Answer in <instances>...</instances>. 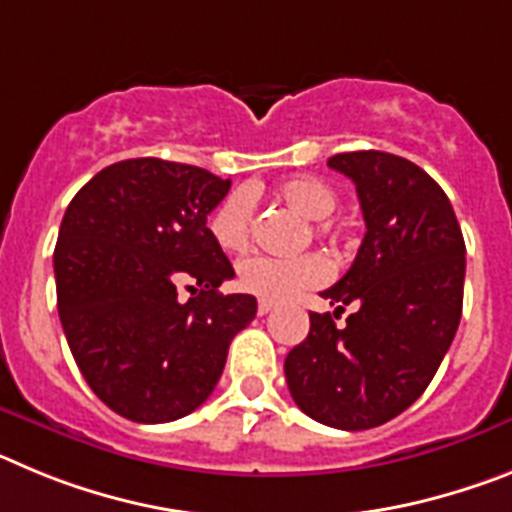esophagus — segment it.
I'll use <instances>...</instances> for the list:
<instances>
[{
	"mask_svg": "<svg viewBox=\"0 0 512 512\" xmlns=\"http://www.w3.org/2000/svg\"><path fill=\"white\" fill-rule=\"evenodd\" d=\"M271 310H274V302H266V300L259 302V315H269Z\"/></svg>",
	"mask_w": 512,
	"mask_h": 512,
	"instance_id": "esophagus-1",
	"label": "esophagus"
}]
</instances>
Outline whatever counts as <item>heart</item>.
<instances>
[{"mask_svg": "<svg viewBox=\"0 0 512 512\" xmlns=\"http://www.w3.org/2000/svg\"><path fill=\"white\" fill-rule=\"evenodd\" d=\"M277 197L305 220H315L312 233L320 238L336 235V228L325 220L336 212L338 194L320 179L297 176L279 184ZM253 230V197L248 189H235L210 215V233L223 251L238 253L248 246ZM330 264L320 253H302L292 259L279 256H248L238 264L241 289L261 300H289L305 289L328 282Z\"/></svg>", "mask_w": 512, "mask_h": 512, "instance_id": "b5f03b06", "label": "heart"}]
</instances>
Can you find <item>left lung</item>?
Instances as JSON below:
<instances>
[{"mask_svg":"<svg viewBox=\"0 0 512 512\" xmlns=\"http://www.w3.org/2000/svg\"><path fill=\"white\" fill-rule=\"evenodd\" d=\"M356 184L366 235L351 269L320 295L357 312L343 329L310 312V333L284 359L297 408L341 431L408 410L449 351L464 300V235L449 197L413 161L384 151L336 153Z\"/></svg>","mask_w":512,"mask_h":512,"instance_id":"left-lung-1","label":"left lung"}]
</instances>
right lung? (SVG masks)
Segmentation results:
<instances>
[{"label": "right lung", "mask_w": 512, "mask_h": 512, "mask_svg": "<svg viewBox=\"0 0 512 512\" xmlns=\"http://www.w3.org/2000/svg\"><path fill=\"white\" fill-rule=\"evenodd\" d=\"M228 189L200 166L128 158L66 207L53 253L58 318L92 392L122 418L169 423L200 408L230 341L256 318V297L217 292L235 271L207 215ZM179 283L193 284L187 303Z\"/></svg>", "instance_id": "right-lung-1"}]
</instances>
